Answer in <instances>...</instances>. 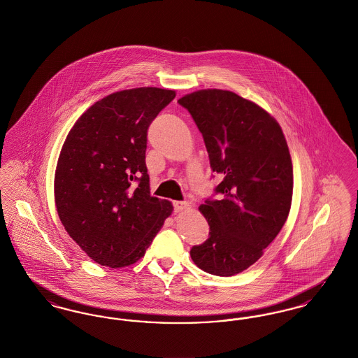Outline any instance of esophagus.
<instances>
[{"instance_id": "1", "label": "esophagus", "mask_w": 358, "mask_h": 358, "mask_svg": "<svg viewBox=\"0 0 358 358\" xmlns=\"http://www.w3.org/2000/svg\"><path fill=\"white\" fill-rule=\"evenodd\" d=\"M173 205H174L176 212H184V210L189 209V203H187V201H176Z\"/></svg>"}]
</instances>
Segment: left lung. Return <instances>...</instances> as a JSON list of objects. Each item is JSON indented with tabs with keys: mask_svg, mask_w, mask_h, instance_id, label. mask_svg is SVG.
Returning <instances> with one entry per match:
<instances>
[{
	"mask_svg": "<svg viewBox=\"0 0 358 358\" xmlns=\"http://www.w3.org/2000/svg\"><path fill=\"white\" fill-rule=\"evenodd\" d=\"M204 138L212 171L222 177L220 200L200 212L209 238L190 250L203 271L243 273L257 262L287 220L292 162L279 123L264 108L227 90L208 88L178 99Z\"/></svg>",
	"mask_w": 358,
	"mask_h": 358,
	"instance_id": "8db88e82",
	"label": "left lung"
}]
</instances>
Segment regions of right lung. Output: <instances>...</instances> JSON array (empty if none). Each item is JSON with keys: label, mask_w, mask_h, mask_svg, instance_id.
<instances>
[{"label": "right lung", "mask_w": 358, "mask_h": 358, "mask_svg": "<svg viewBox=\"0 0 358 358\" xmlns=\"http://www.w3.org/2000/svg\"><path fill=\"white\" fill-rule=\"evenodd\" d=\"M176 91L139 87L107 95L75 122L55 171V204L72 240L110 268L134 264L173 212L150 194L148 129Z\"/></svg>", "instance_id": "right-lung-1"}]
</instances>
